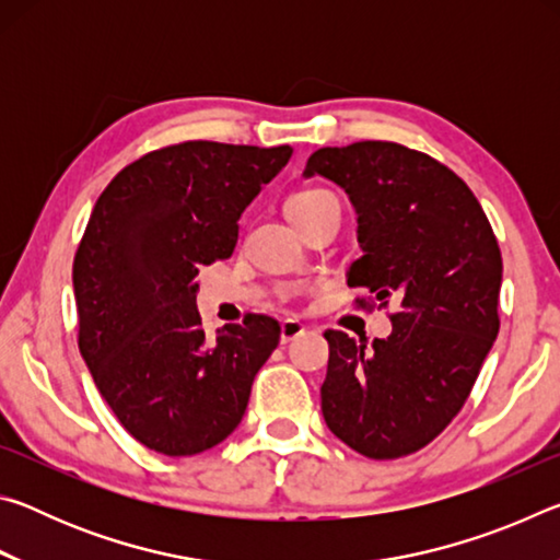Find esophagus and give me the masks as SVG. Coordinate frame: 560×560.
I'll return each mask as SVG.
<instances>
[{
	"label": "esophagus",
	"instance_id": "1",
	"mask_svg": "<svg viewBox=\"0 0 560 560\" xmlns=\"http://www.w3.org/2000/svg\"><path fill=\"white\" fill-rule=\"evenodd\" d=\"M303 334V324L296 318H287L281 324V343H291L293 338H299Z\"/></svg>",
	"mask_w": 560,
	"mask_h": 560
}]
</instances>
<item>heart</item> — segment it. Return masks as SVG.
<instances>
[{"label": "heart", "mask_w": 560, "mask_h": 560, "mask_svg": "<svg viewBox=\"0 0 560 560\" xmlns=\"http://www.w3.org/2000/svg\"><path fill=\"white\" fill-rule=\"evenodd\" d=\"M328 202H336V197L326 192V189H301V192L289 197L287 214L291 222H296V220H301V217L316 212L318 207H324Z\"/></svg>", "instance_id": "heart-1"}]
</instances>
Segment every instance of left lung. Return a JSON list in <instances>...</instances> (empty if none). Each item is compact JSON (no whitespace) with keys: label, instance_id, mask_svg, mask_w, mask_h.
I'll list each match as a JSON object with an SVG mask.
<instances>
[{"label":"left lung","instance_id":"left-lung-1","mask_svg":"<svg viewBox=\"0 0 560 560\" xmlns=\"http://www.w3.org/2000/svg\"><path fill=\"white\" fill-rule=\"evenodd\" d=\"M346 189L363 257L348 287L397 303L393 334L355 343L328 330L320 410L328 430L371 459L430 444L462 410L499 334L501 252L464 179L405 145L320 148L303 177ZM363 306V301H360Z\"/></svg>","mask_w":560,"mask_h":560}]
</instances>
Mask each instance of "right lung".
<instances>
[{
    "instance_id": "add662e5",
    "label": "right lung",
    "mask_w": 560,
    "mask_h": 560,
    "mask_svg": "<svg viewBox=\"0 0 560 560\" xmlns=\"http://www.w3.org/2000/svg\"><path fill=\"white\" fill-rule=\"evenodd\" d=\"M291 153L189 140L122 167L93 207L73 259L79 348L103 400L148 450L189 457L240 428L281 328L252 314L210 340L197 273L234 252L242 212Z\"/></svg>"
}]
</instances>
